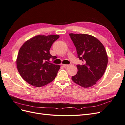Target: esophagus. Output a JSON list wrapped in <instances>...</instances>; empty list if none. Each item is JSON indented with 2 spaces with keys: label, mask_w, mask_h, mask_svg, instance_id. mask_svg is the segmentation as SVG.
<instances>
[{
  "label": "esophagus",
  "mask_w": 125,
  "mask_h": 125,
  "mask_svg": "<svg viewBox=\"0 0 125 125\" xmlns=\"http://www.w3.org/2000/svg\"><path fill=\"white\" fill-rule=\"evenodd\" d=\"M62 66H63L64 68H66V67H67L68 66H69V65H66V64H63Z\"/></svg>",
  "instance_id": "34e87169"
}]
</instances>
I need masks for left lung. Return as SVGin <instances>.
I'll use <instances>...</instances> for the list:
<instances>
[{"mask_svg": "<svg viewBox=\"0 0 125 125\" xmlns=\"http://www.w3.org/2000/svg\"><path fill=\"white\" fill-rule=\"evenodd\" d=\"M76 47L78 57L83 61L77 65V73L71 78L75 83L89 88L95 84L103 76L108 63V56L104 45L95 37L86 34L70 33Z\"/></svg>", "mask_w": 125, "mask_h": 125, "instance_id": "obj_1", "label": "left lung"}]
</instances>
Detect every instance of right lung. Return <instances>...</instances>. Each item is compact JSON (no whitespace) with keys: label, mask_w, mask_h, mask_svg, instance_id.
Wrapping results in <instances>:
<instances>
[{"label":"right lung","mask_w":125,"mask_h":125,"mask_svg":"<svg viewBox=\"0 0 125 125\" xmlns=\"http://www.w3.org/2000/svg\"><path fill=\"white\" fill-rule=\"evenodd\" d=\"M58 35H38L26 41L19 51L16 60L17 69L28 83L41 87L53 81L60 66L48 62L55 56L50 54L52 44Z\"/></svg>","instance_id":"add662e5"}]
</instances>
